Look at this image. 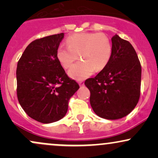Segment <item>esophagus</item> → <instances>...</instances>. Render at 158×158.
Wrapping results in <instances>:
<instances>
[{"mask_svg": "<svg viewBox=\"0 0 158 158\" xmlns=\"http://www.w3.org/2000/svg\"><path fill=\"white\" fill-rule=\"evenodd\" d=\"M79 85H80V86H84V85H85L84 81H79Z\"/></svg>", "mask_w": 158, "mask_h": 158, "instance_id": "34e87169", "label": "esophagus"}]
</instances>
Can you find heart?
I'll list each match as a JSON object with an SVG mask.
<instances>
[{"label": "heart", "mask_w": 158, "mask_h": 158, "mask_svg": "<svg viewBox=\"0 0 158 158\" xmlns=\"http://www.w3.org/2000/svg\"><path fill=\"white\" fill-rule=\"evenodd\" d=\"M67 46L61 45L56 50V57L64 69L71 68L78 59H81L69 71L76 79H82L99 71L110 60L113 48L110 38L103 32H81L69 36ZM79 56H78L77 55Z\"/></svg>", "instance_id": "obj_1"}]
</instances>
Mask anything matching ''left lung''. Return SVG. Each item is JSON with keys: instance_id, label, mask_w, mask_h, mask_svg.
<instances>
[{"instance_id": "8db88e82", "label": "left lung", "mask_w": 158, "mask_h": 158, "mask_svg": "<svg viewBox=\"0 0 158 158\" xmlns=\"http://www.w3.org/2000/svg\"><path fill=\"white\" fill-rule=\"evenodd\" d=\"M112 56L107 66L85 85L96 114L108 119H120L135 108L140 96L141 64L129 41L114 35Z\"/></svg>"}]
</instances>
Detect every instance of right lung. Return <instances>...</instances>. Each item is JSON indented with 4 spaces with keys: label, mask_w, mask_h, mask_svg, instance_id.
Segmentation results:
<instances>
[{
    "label": "right lung",
    "mask_w": 158,
    "mask_h": 158,
    "mask_svg": "<svg viewBox=\"0 0 158 158\" xmlns=\"http://www.w3.org/2000/svg\"><path fill=\"white\" fill-rule=\"evenodd\" d=\"M63 32L32 41L18 61L17 97L29 117L50 123L64 117L79 85L65 73L56 57Z\"/></svg>",
    "instance_id": "add662e5"
}]
</instances>
